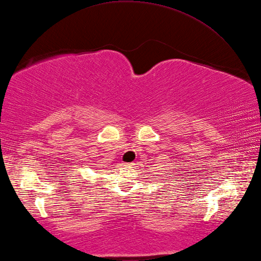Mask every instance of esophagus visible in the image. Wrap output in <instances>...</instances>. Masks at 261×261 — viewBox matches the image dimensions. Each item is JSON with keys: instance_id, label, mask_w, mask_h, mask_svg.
Returning <instances> with one entry per match:
<instances>
[{"instance_id": "34e87169", "label": "esophagus", "mask_w": 261, "mask_h": 261, "mask_svg": "<svg viewBox=\"0 0 261 261\" xmlns=\"http://www.w3.org/2000/svg\"><path fill=\"white\" fill-rule=\"evenodd\" d=\"M134 163H124L123 164V166H125V167H133V166H134Z\"/></svg>"}]
</instances>
